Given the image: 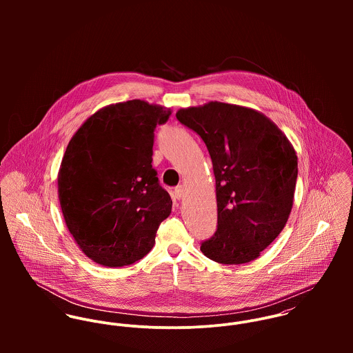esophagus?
Returning a JSON list of instances; mask_svg holds the SVG:
<instances>
[{
    "label": "esophagus",
    "mask_w": 353,
    "mask_h": 353,
    "mask_svg": "<svg viewBox=\"0 0 353 353\" xmlns=\"http://www.w3.org/2000/svg\"><path fill=\"white\" fill-rule=\"evenodd\" d=\"M185 194H186V189L181 185V186H178L176 189H175V192H174V196H175V199H178V200H181V199H183L185 197Z\"/></svg>",
    "instance_id": "34e87169"
}]
</instances>
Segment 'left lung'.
<instances>
[{
    "instance_id": "8db88e82",
    "label": "left lung",
    "mask_w": 353,
    "mask_h": 353,
    "mask_svg": "<svg viewBox=\"0 0 353 353\" xmlns=\"http://www.w3.org/2000/svg\"><path fill=\"white\" fill-rule=\"evenodd\" d=\"M200 134L213 164L216 234L201 243L224 265L258 258L283 231L294 205L298 156L287 136L262 112L209 101L176 111Z\"/></svg>"
}]
</instances>
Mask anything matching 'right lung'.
<instances>
[{
	"mask_svg": "<svg viewBox=\"0 0 353 353\" xmlns=\"http://www.w3.org/2000/svg\"><path fill=\"white\" fill-rule=\"evenodd\" d=\"M171 110L133 99L108 104L73 134L58 171V199L74 242L107 268L132 265L154 245L172 208L152 168L154 128Z\"/></svg>",
	"mask_w": 353,
	"mask_h": 353,
	"instance_id": "add662e5",
	"label": "right lung"
}]
</instances>
